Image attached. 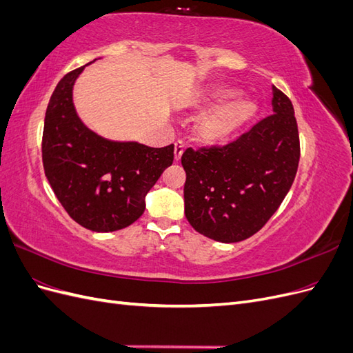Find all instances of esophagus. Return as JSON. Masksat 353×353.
<instances>
[{
	"label": "esophagus",
	"mask_w": 353,
	"mask_h": 353,
	"mask_svg": "<svg viewBox=\"0 0 353 353\" xmlns=\"http://www.w3.org/2000/svg\"><path fill=\"white\" fill-rule=\"evenodd\" d=\"M183 152H184V145L181 141H176L175 143V150H174V159L175 162H179L181 160V156H183Z\"/></svg>",
	"instance_id": "34e87169"
}]
</instances>
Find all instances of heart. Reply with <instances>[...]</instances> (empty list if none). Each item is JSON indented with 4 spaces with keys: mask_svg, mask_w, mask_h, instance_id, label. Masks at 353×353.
<instances>
[{
    "mask_svg": "<svg viewBox=\"0 0 353 353\" xmlns=\"http://www.w3.org/2000/svg\"><path fill=\"white\" fill-rule=\"evenodd\" d=\"M236 90L215 88L200 92L193 105L200 110L215 109L197 122L194 135L208 145H222L239 137L258 113V105L248 99H238Z\"/></svg>",
    "mask_w": 353,
    "mask_h": 353,
    "instance_id": "1",
    "label": "heart"
}]
</instances>
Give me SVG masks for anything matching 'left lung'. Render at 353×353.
<instances>
[{"mask_svg":"<svg viewBox=\"0 0 353 353\" xmlns=\"http://www.w3.org/2000/svg\"><path fill=\"white\" fill-rule=\"evenodd\" d=\"M301 157L294 109L272 87V114L223 147L187 148L185 218L197 232L221 243L252 237L280 208Z\"/></svg>","mask_w":353,"mask_h":353,"instance_id":"obj_1","label":"left lung"}]
</instances>
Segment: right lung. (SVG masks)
I'll list each match as a JSON object with an SVG mask.
<instances>
[{"mask_svg": "<svg viewBox=\"0 0 353 353\" xmlns=\"http://www.w3.org/2000/svg\"><path fill=\"white\" fill-rule=\"evenodd\" d=\"M85 66L63 77L51 95L42 163L52 191L74 222L95 232H112L143 215L147 193L174 162V144L154 148L113 141L85 126L73 104V85Z\"/></svg>", "mask_w": 353, "mask_h": 353, "instance_id": "obj_1", "label": "right lung"}]
</instances>
